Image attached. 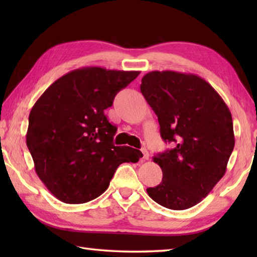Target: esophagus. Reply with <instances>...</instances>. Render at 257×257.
<instances>
[{"label":"esophagus","mask_w":257,"mask_h":257,"mask_svg":"<svg viewBox=\"0 0 257 257\" xmlns=\"http://www.w3.org/2000/svg\"><path fill=\"white\" fill-rule=\"evenodd\" d=\"M141 152H143V159L144 160H148L149 159V152L146 148L141 149Z\"/></svg>","instance_id":"1"}]
</instances>
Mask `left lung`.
Wrapping results in <instances>:
<instances>
[{"instance_id":"left-lung-1","label":"left lung","mask_w":257,"mask_h":257,"mask_svg":"<svg viewBox=\"0 0 257 257\" xmlns=\"http://www.w3.org/2000/svg\"><path fill=\"white\" fill-rule=\"evenodd\" d=\"M140 90L159 120L161 138L176 145L154 157L162 181L147 192L168 209L187 210L225 174L235 144L232 114L215 89L193 74L155 70L144 76Z\"/></svg>"}]
</instances>
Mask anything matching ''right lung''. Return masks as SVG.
<instances>
[{"label":"right lung","mask_w":257,"mask_h":257,"mask_svg":"<svg viewBox=\"0 0 257 257\" xmlns=\"http://www.w3.org/2000/svg\"><path fill=\"white\" fill-rule=\"evenodd\" d=\"M139 74L75 69L54 81L33 106L26 145L38 178L59 201L79 204L98 198L119 165L143 157L138 149L113 145L117 128L103 112Z\"/></svg>","instance_id":"obj_1"}]
</instances>
